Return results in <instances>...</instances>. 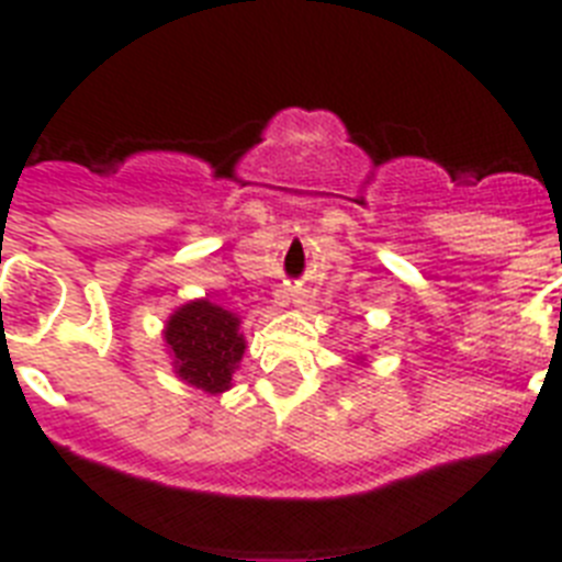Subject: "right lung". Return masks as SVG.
Returning <instances> with one entry per match:
<instances>
[{
    "mask_svg": "<svg viewBox=\"0 0 562 562\" xmlns=\"http://www.w3.org/2000/svg\"><path fill=\"white\" fill-rule=\"evenodd\" d=\"M166 342L173 351L177 374L207 394L231 389L233 371L245 355L238 317L211 301H191L171 315Z\"/></svg>",
    "mask_w": 562,
    "mask_h": 562,
    "instance_id": "add662e5",
    "label": "right lung"
}]
</instances>
